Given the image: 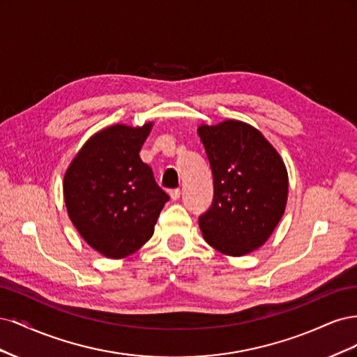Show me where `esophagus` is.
Listing matches in <instances>:
<instances>
[{
  "label": "esophagus",
  "instance_id": "34e87169",
  "mask_svg": "<svg viewBox=\"0 0 357 357\" xmlns=\"http://www.w3.org/2000/svg\"><path fill=\"white\" fill-rule=\"evenodd\" d=\"M169 197H171L172 201H177L180 198V189H172L169 192Z\"/></svg>",
  "mask_w": 357,
  "mask_h": 357
}]
</instances>
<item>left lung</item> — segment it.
<instances>
[{"mask_svg": "<svg viewBox=\"0 0 357 357\" xmlns=\"http://www.w3.org/2000/svg\"><path fill=\"white\" fill-rule=\"evenodd\" d=\"M214 197L199 228L215 250L243 256L261 247L284 213L289 180L283 159L256 128L240 121L201 125Z\"/></svg>", "mask_w": 357, "mask_h": 357, "instance_id": "obj_1", "label": "left lung"}]
</instances>
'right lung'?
I'll use <instances>...</instances> for the list:
<instances>
[{
    "mask_svg": "<svg viewBox=\"0 0 357 357\" xmlns=\"http://www.w3.org/2000/svg\"><path fill=\"white\" fill-rule=\"evenodd\" d=\"M152 123L113 125L92 135L63 177V198L75 229L96 252L122 259L152 238L169 199L139 158Z\"/></svg>",
    "mask_w": 357,
    "mask_h": 357,
    "instance_id": "right-lung-1",
    "label": "right lung"
}]
</instances>
